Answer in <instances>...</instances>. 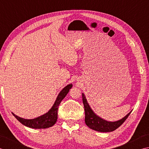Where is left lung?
Returning <instances> with one entry per match:
<instances>
[{
	"label": "left lung",
	"instance_id": "obj_1",
	"mask_svg": "<svg viewBox=\"0 0 149 149\" xmlns=\"http://www.w3.org/2000/svg\"><path fill=\"white\" fill-rule=\"evenodd\" d=\"M82 100L84 105L85 116H85V122L90 129L98 132H109L114 131V130L121 126V124L123 123L132 112L130 111L125 117L121 118L120 120L109 121L100 118L95 113V112L91 108L89 104H88L86 97L84 93H82Z\"/></svg>",
	"mask_w": 149,
	"mask_h": 149
}]
</instances>
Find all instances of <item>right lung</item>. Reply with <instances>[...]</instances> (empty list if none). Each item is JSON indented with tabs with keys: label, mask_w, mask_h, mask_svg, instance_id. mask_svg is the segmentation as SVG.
I'll return each instance as SVG.
<instances>
[{
	"label": "right lung",
	"mask_w": 149,
	"mask_h": 149,
	"mask_svg": "<svg viewBox=\"0 0 149 149\" xmlns=\"http://www.w3.org/2000/svg\"><path fill=\"white\" fill-rule=\"evenodd\" d=\"M72 87V84H70L63 88L59 93L55 102H54L52 107L49 109V111L40 116L33 118V119H24V118L17 116L13 113H12V114L21 123L23 124L24 125L29 127V128L36 129L49 128V127L53 126L56 122L58 106L61 103L62 100L68 95L69 90L71 89Z\"/></svg>",
	"instance_id": "1"
}]
</instances>
